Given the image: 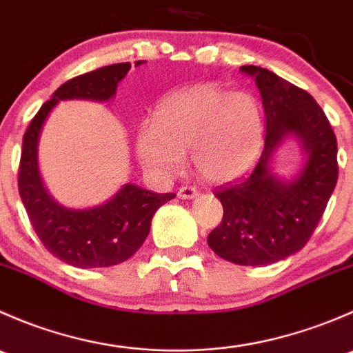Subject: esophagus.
<instances>
[{
	"label": "esophagus",
	"mask_w": 353,
	"mask_h": 353,
	"mask_svg": "<svg viewBox=\"0 0 353 353\" xmlns=\"http://www.w3.org/2000/svg\"><path fill=\"white\" fill-rule=\"evenodd\" d=\"M198 194V190L194 186H181L177 191V196L183 199H191Z\"/></svg>",
	"instance_id": "34e87169"
}]
</instances>
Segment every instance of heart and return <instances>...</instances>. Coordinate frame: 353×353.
Instances as JSON below:
<instances>
[{
    "instance_id": "b5f03b06",
    "label": "heart",
    "mask_w": 353,
    "mask_h": 353,
    "mask_svg": "<svg viewBox=\"0 0 353 353\" xmlns=\"http://www.w3.org/2000/svg\"><path fill=\"white\" fill-rule=\"evenodd\" d=\"M263 145V117L248 92L199 83L170 92L157 104L154 123L140 130L137 152L154 172L174 174L190 152L203 179L227 183L244 174Z\"/></svg>"
}]
</instances>
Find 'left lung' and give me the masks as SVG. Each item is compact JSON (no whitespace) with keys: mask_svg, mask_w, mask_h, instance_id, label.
I'll list each match as a JSON object with an SVG mask.
<instances>
[{"mask_svg":"<svg viewBox=\"0 0 353 353\" xmlns=\"http://www.w3.org/2000/svg\"><path fill=\"white\" fill-rule=\"evenodd\" d=\"M241 71L254 77L261 94L265 148L251 172L216 190L223 216L210 232L208 245L230 263L261 266L301 251L311 239L336 186V137L307 92L265 68L249 65ZM290 134L301 141L308 160L285 183L269 172V160Z\"/></svg>","mask_w":353,"mask_h":353,"instance_id":"obj_1","label":"left lung"}]
</instances>
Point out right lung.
<instances>
[{
	"label": "right lung",
	"instance_id": "obj_1",
	"mask_svg": "<svg viewBox=\"0 0 353 353\" xmlns=\"http://www.w3.org/2000/svg\"><path fill=\"white\" fill-rule=\"evenodd\" d=\"M141 63L137 61V66ZM130 68V63H117L68 80L39 109L23 134L19 193L28 220L44 248L77 268H104L130 259L147 239L157 210L176 198L174 193L159 194L134 184H124L104 205L71 210L49 196L39 176V134L51 109L68 99L109 101Z\"/></svg>",
	"mask_w": 353,
	"mask_h": 353
}]
</instances>
